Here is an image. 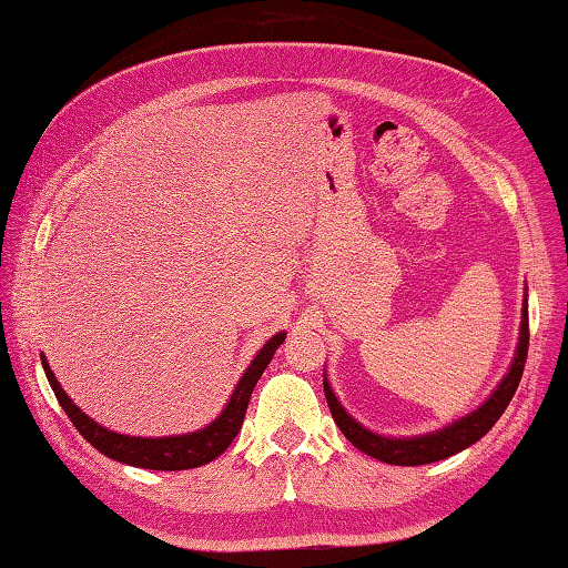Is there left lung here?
I'll list each match as a JSON object with an SVG mask.
<instances>
[{"instance_id":"1","label":"left lung","mask_w":568,"mask_h":568,"mask_svg":"<svg viewBox=\"0 0 568 568\" xmlns=\"http://www.w3.org/2000/svg\"><path fill=\"white\" fill-rule=\"evenodd\" d=\"M527 341H530V332H527V295H525L518 346H516V355H513V361L508 365V373L504 375V379L498 382V387L489 394V399H484V404H479L474 412H469L467 416L457 418V420H453V424H447L438 430L394 438V435H382V433L365 428L361 420H355L346 412L344 404L338 402V397L334 394L332 385H328L326 373H324L326 404H328V408H332V416L336 420V426L341 428V433H344L361 453L379 459V463L399 465V467H418V465L438 463V459L463 453L465 447L484 438V435L494 428L500 414L506 412V406L510 404L513 394H516L523 371H525Z\"/></svg>"}]
</instances>
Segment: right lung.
Returning <instances> with one entry per match:
<instances>
[{
	"label": "right lung",
	"instance_id": "obj_1",
	"mask_svg": "<svg viewBox=\"0 0 568 568\" xmlns=\"http://www.w3.org/2000/svg\"><path fill=\"white\" fill-rule=\"evenodd\" d=\"M283 341H285V332H278L263 344V348L254 355V361L248 363L242 379L236 382L232 397L227 399V404H224L222 414L213 420V424H207L193 433L164 435V438H140V435H125V433H115L99 426L94 418H89L82 408L68 397V392H64L60 382L55 379V373L50 371L48 358L43 353H41V363L52 392H55L60 406L64 408V414L70 416L74 428L82 433L99 453L130 467L179 471V469H193V467L213 463L215 457H220L232 445L236 433L242 430L246 406H248V399H252L256 382L263 375V371L268 367L273 353L278 351Z\"/></svg>",
	"mask_w": 568,
	"mask_h": 568
}]
</instances>
